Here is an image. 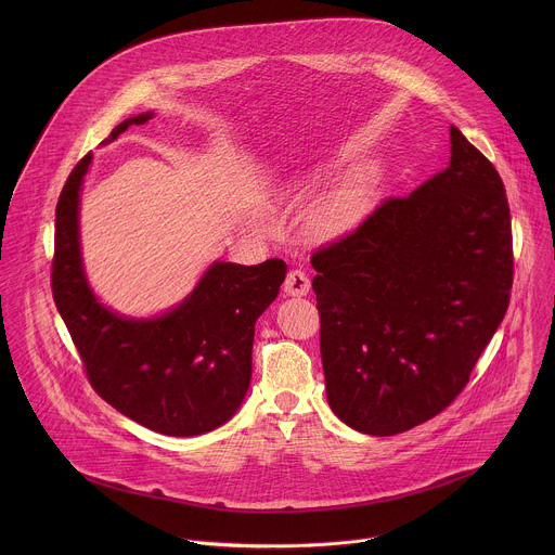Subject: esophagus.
Here are the masks:
<instances>
[{
  "mask_svg": "<svg viewBox=\"0 0 555 555\" xmlns=\"http://www.w3.org/2000/svg\"><path fill=\"white\" fill-rule=\"evenodd\" d=\"M284 293L291 297H304L310 293V278L301 269H293L286 273L284 280Z\"/></svg>",
  "mask_w": 555,
  "mask_h": 555,
  "instance_id": "1",
  "label": "esophagus"
}]
</instances>
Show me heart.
Returning <instances> with one entry per match:
<instances>
[{"mask_svg":"<svg viewBox=\"0 0 555 555\" xmlns=\"http://www.w3.org/2000/svg\"><path fill=\"white\" fill-rule=\"evenodd\" d=\"M318 183L317 172H299L291 188L297 196L310 194ZM376 194V179L370 172H357L339 181L320 198L308 218V231L317 238H333L352 231L370 211Z\"/></svg>","mask_w":555,"mask_h":555,"instance_id":"heart-1","label":"heart"}]
</instances>
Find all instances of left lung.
I'll return each mask as SVG.
<instances>
[{
    "label": "left lung",
    "instance_id": "left-lung-1",
    "mask_svg": "<svg viewBox=\"0 0 555 555\" xmlns=\"http://www.w3.org/2000/svg\"><path fill=\"white\" fill-rule=\"evenodd\" d=\"M333 412L396 436L464 391L508 310L513 231L495 166L453 126L451 162L312 254Z\"/></svg>",
    "mask_w": 555,
    "mask_h": 555
}]
</instances>
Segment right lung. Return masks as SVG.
I'll return each instance as SVG.
<instances>
[{
  "instance_id": "obj_1",
  "label": "right lung",
  "mask_w": 555,
  "mask_h": 555,
  "mask_svg": "<svg viewBox=\"0 0 555 555\" xmlns=\"http://www.w3.org/2000/svg\"><path fill=\"white\" fill-rule=\"evenodd\" d=\"M152 113L115 126L111 141ZM91 162L73 168L55 209L53 299L93 391L164 436H198L237 412L251 378L254 324L286 278V262H216L194 293L154 320H128L98 304L82 275L79 190Z\"/></svg>"
}]
</instances>
